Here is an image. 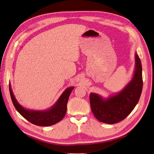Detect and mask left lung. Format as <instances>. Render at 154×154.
I'll list each match as a JSON object with an SVG mask.
<instances>
[{
    "label": "left lung",
    "instance_id": "obj_1",
    "mask_svg": "<svg viewBox=\"0 0 154 154\" xmlns=\"http://www.w3.org/2000/svg\"><path fill=\"white\" fill-rule=\"evenodd\" d=\"M135 62L132 79L120 92L108 98L90 93L91 111L98 121L107 124L116 123L124 120L137 105L142 92L143 79L141 63L136 53Z\"/></svg>",
    "mask_w": 154,
    "mask_h": 154
}]
</instances>
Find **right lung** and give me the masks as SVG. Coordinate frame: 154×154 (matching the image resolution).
Returning a JSON list of instances; mask_svg holds the SVG:
<instances>
[{
	"instance_id": "obj_1",
	"label": "right lung",
	"mask_w": 154,
	"mask_h": 154,
	"mask_svg": "<svg viewBox=\"0 0 154 154\" xmlns=\"http://www.w3.org/2000/svg\"><path fill=\"white\" fill-rule=\"evenodd\" d=\"M74 87H69L63 91L56 102L47 110L36 111L24 108L14 97L9 83V92L13 105L17 111L27 121L38 126H51L60 122L66 112L67 102Z\"/></svg>"
}]
</instances>
